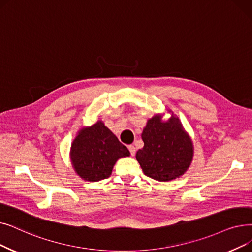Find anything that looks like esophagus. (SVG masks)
I'll return each mask as SVG.
<instances>
[{"instance_id":"1","label":"esophagus","mask_w":252,"mask_h":252,"mask_svg":"<svg viewBox=\"0 0 252 252\" xmlns=\"http://www.w3.org/2000/svg\"><path fill=\"white\" fill-rule=\"evenodd\" d=\"M128 150H129L130 156H135V153H136V147H135L134 145H128Z\"/></svg>"}]
</instances>
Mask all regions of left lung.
I'll list each match as a JSON object with an SVG mask.
<instances>
[{
  "mask_svg": "<svg viewBox=\"0 0 252 252\" xmlns=\"http://www.w3.org/2000/svg\"><path fill=\"white\" fill-rule=\"evenodd\" d=\"M142 140L144 146L137 151L136 158L146 176L170 181L189 167L192 143L178 118L172 115L167 123H162L158 115L152 117L143 129Z\"/></svg>",
  "mask_w": 252,
  "mask_h": 252,
  "instance_id": "1",
  "label": "left lung"
}]
</instances>
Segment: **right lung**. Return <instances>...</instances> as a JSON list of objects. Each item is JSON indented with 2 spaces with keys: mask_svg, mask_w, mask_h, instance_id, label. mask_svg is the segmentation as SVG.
<instances>
[{
  "mask_svg": "<svg viewBox=\"0 0 252 252\" xmlns=\"http://www.w3.org/2000/svg\"><path fill=\"white\" fill-rule=\"evenodd\" d=\"M128 156V149L102 122L80 130L71 146L75 171L92 182L108 178L116 160Z\"/></svg>",
  "mask_w": 252,
  "mask_h": 252,
  "instance_id": "right-lung-1",
  "label": "right lung"
}]
</instances>
